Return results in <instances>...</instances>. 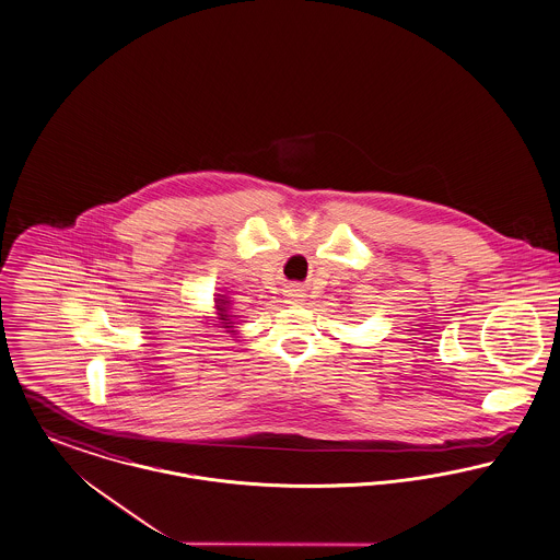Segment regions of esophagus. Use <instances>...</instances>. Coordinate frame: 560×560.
Masks as SVG:
<instances>
[{
	"mask_svg": "<svg viewBox=\"0 0 560 560\" xmlns=\"http://www.w3.org/2000/svg\"><path fill=\"white\" fill-rule=\"evenodd\" d=\"M285 296H288V302H294V304L304 299V294H302V290L299 285H290V288L285 290Z\"/></svg>",
	"mask_w": 560,
	"mask_h": 560,
	"instance_id": "obj_1",
	"label": "esophagus"
}]
</instances>
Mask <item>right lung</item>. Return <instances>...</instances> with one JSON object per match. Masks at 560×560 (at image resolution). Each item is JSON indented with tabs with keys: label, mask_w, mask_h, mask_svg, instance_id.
<instances>
[{
	"label": "right lung",
	"mask_w": 560,
	"mask_h": 560,
	"mask_svg": "<svg viewBox=\"0 0 560 560\" xmlns=\"http://www.w3.org/2000/svg\"><path fill=\"white\" fill-rule=\"evenodd\" d=\"M228 301H221V299H217V311H219V315H221V319H225L223 324H234V322H230L232 317H236V315H230L228 313ZM225 328H232V326H225ZM228 332H232V330H228Z\"/></svg>",
	"instance_id": "add662e5"
}]
</instances>
